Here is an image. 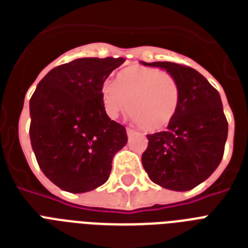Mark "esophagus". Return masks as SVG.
I'll return each mask as SVG.
<instances>
[{
    "label": "esophagus",
    "mask_w": 248,
    "mask_h": 248,
    "mask_svg": "<svg viewBox=\"0 0 248 248\" xmlns=\"http://www.w3.org/2000/svg\"><path fill=\"white\" fill-rule=\"evenodd\" d=\"M126 132H127L128 136H131V135H134V134H136L135 130H134V128H131V127L126 128Z\"/></svg>",
    "instance_id": "obj_1"
}]
</instances>
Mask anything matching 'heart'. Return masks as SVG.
<instances>
[{
    "instance_id": "1",
    "label": "heart",
    "mask_w": 248,
    "mask_h": 248,
    "mask_svg": "<svg viewBox=\"0 0 248 248\" xmlns=\"http://www.w3.org/2000/svg\"><path fill=\"white\" fill-rule=\"evenodd\" d=\"M179 97V86L172 76L141 65L126 68L117 76L116 83L107 81L100 87L101 104L108 116L116 117L128 110L148 132L161 131L169 126L177 112Z\"/></svg>"
}]
</instances>
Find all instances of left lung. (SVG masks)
Instances as JSON below:
<instances>
[{
  "mask_svg": "<svg viewBox=\"0 0 248 248\" xmlns=\"http://www.w3.org/2000/svg\"><path fill=\"white\" fill-rule=\"evenodd\" d=\"M141 64L166 69L179 86L177 112L166 131L147 135L141 155L153 183L176 192L196 188L211 176L224 155L228 122L215 87L186 65L155 62Z\"/></svg>",
  "mask_w": 248,
  "mask_h": 248,
  "instance_id": "left-lung-1",
  "label": "left lung"
}]
</instances>
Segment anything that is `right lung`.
I'll return each instance as SVG.
<instances>
[{
	"label": "right lung",
	"instance_id": "obj_1",
	"mask_svg": "<svg viewBox=\"0 0 248 248\" xmlns=\"http://www.w3.org/2000/svg\"><path fill=\"white\" fill-rule=\"evenodd\" d=\"M124 58H81L54 68L29 101V136L42 172L60 189L85 193L108 180L126 130L101 104L100 87Z\"/></svg>",
	"mask_w": 248,
	"mask_h": 248
}]
</instances>
